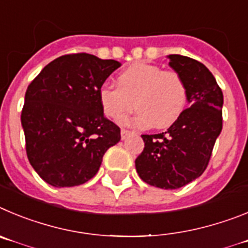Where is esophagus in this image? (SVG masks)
Instances as JSON below:
<instances>
[{"label": "esophagus", "instance_id": "obj_1", "mask_svg": "<svg viewBox=\"0 0 248 248\" xmlns=\"http://www.w3.org/2000/svg\"><path fill=\"white\" fill-rule=\"evenodd\" d=\"M133 132H131V131H128V129H121V138L122 140H126L128 136L132 135Z\"/></svg>", "mask_w": 248, "mask_h": 248}]
</instances>
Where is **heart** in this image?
Returning a JSON list of instances; mask_svg holds the SVG:
<instances>
[{
	"label": "heart",
	"instance_id": "heart-1",
	"mask_svg": "<svg viewBox=\"0 0 248 248\" xmlns=\"http://www.w3.org/2000/svg\"><path fill=\"white\" fill-rule=\"evenodd\" d=\"M117 85L104 84L99 90V100L105 115L113 120L133 106L138 108L131 117L121 120L124 124L166 128L179 119L188 101L182 77L153 64H132L117 75Z\"/></svg>",
	"mask_w": 248,
	"mask_h": 248
}]
</instances>
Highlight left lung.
<instances>
[{
  "instance_id": "obj_1",
  "label": "left lung",
  "mask_w": 248,
  "mask_h": 248,
  "mask_svg": "<svg viewBox=\"0 0 248 248\" xmlns=\"http://www.w3.org/2000/svg\"><path fill=\"white\" fill-rule=\"evenodd\" d=\"M167 58L184 80L188 108L166 132L142 135L144 148L136 159V170L152 186L178 189L206 169L222 129L224 95L204 64L179 54Z\"/></svg>"
}]
</instances>
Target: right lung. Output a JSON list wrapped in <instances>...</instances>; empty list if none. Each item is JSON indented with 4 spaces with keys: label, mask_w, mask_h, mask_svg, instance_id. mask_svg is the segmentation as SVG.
I'll use <instances>...</instances> for the list:
<instances>
[{
    "label": "right lung",
    "mask_w": 248,
    "mask_h": 248,
    "mask_svg": "<svg viewBox=\"0 0 248 248\" xmlns=\"http://www.w3.org/2000/svg\"><path fill=\"white\" fill-rule=\"evenodd\" d=\"M120 66L86 53L68 54L30 84L21 122L27 157L44 182L55 188L84 184L120 142L119 126L105 117L99 100L100 88Z\"/></svg>",
    "instance_id": "obj_1"
}]
</instances>
